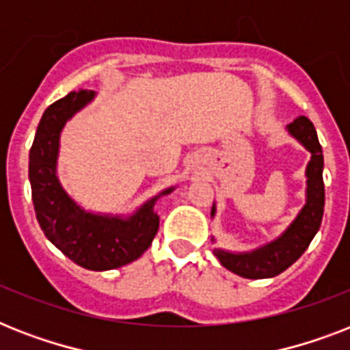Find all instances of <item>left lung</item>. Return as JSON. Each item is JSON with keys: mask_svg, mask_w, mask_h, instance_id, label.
Segmentation results:
<instances>
[{"mask_svg": "<svg viewBox=\"0 0 350 350\" xmlns=\"http://www.w3.org/2000/svg\"><path fill=\"white\" fill-rule=\"evenodd\" d=\"M287 132L304 145L310 152V159L305 169L307 187H305V203L299 208L296 218L288 224L278 238L267 241L252 250L232 252V250L214 249V256L225 269L249 280H263L274 278L280 272L293 265L299 256L304 254L312 238L316 236L323 218V205H325V187H323V152L318 142L314 125L305 116H299L288 123ZM216 216V203H213L211 218ZM216 243V238L213 236Z\"/></svg>", "mask_w": 350, "mask_h": 350, "instance_id": "8db88e82", "label": "left lung"}]
</instances>
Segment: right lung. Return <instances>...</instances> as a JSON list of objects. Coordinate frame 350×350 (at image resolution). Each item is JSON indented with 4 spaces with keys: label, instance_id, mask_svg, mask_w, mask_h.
Listing matches in <instances>:
<instances>
[{
    "label": "right lung",
    "instance_id": "1",
    "mask_svg": "<svg viewBox=\"0 0 350 350\" xmlns=\"http://www.w3.org/2000/svg\"><path fill=\"white\" fill-rule=\"evenodd\" d=\"M94 98V90H72L43 112L29 154V181L36 218L46 239L83 269L111 271L137 260L150 247L159 227L154 205L176 185L129 214L94 213L65 191L57 176L62 131Z\"/></svg>",
    "mask_w": 350,
    "mask_h": 350
}]
</instances>
